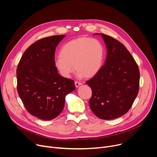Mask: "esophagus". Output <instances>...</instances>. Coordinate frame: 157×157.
I'll return each mask as SVG.
<instances>
[{"instance_id":"1","label":"esophagus","mask_w":157,"mask_h":157,"mask_svg":"<svg viewBox=\"0 0 157 157\" xmlns=\"http://www.w3.org/2000/svg\"><path fill=\"white\" fill-rule=\"evenodd\" d=\"M75 84L76 87V88H78L79 86H80V85H82V83H81V82H79V81H76L75 82Z\"/></svg>"}]
</instances>
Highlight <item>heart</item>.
I'll return each mask as SVG.
<instances>
[{
  "instance_id": "heart-1",
  "label": "heart",
  "mask_w": 157,
  "mask_h": 157,
  "mask_svg": "<svg viewBox=\"0 0 157 157\" xmlns=\"http://www.w3.org/2000/svg\"><path fill=\"white\" fill-rule=\"evenodd\" d=\"M59 56L55 66L62 76L69 77L75 67L79 76L91 78L102 66L104 48L99 40L82 36L67 41L62 47Z\"/></svg>"
}]
</instances>
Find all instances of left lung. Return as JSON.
Segmentation results:
<instances>
[{
	"instance_id": "8db88e82",
	"label": "left lung",
	"mask_w": 157,
	"mask_h": 157,
	"mask_svg": "<svg viewBox=\"0 0 157 157\" xmlns=\"http://www.w3.org/2000/svg\"><path fill=\"white\" fill-rule=\"evenodd\" d=\"M101 36L107 51L105 64L86 83L92 91L91 110L100 119L110 120L131 109L139 91L140 71L122 44L109 35L101 33Z\"/></svg>"
}]
</instances>
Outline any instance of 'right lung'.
<instances>
[{
    "instance_id": "1",
    "label": "right lung",
    "mask_w": 157,
    "mask_h": 157,
    "mask_svg": "<svg viewBox=\"0 0 157 157\" xmlns=\"http://www.w3.org/2000/svg\"><path fill=\"white\" fill-rule=\"evenodd\" d=\"M66 35L40 39L30 45L18 64L17 89L28 112L49 121L63 110L66 96L75 90V81L59 75L55 66V50Z\"/></svg>"
}]
</instances>
